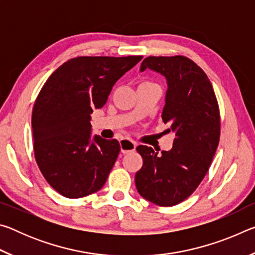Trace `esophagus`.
Returning <instances> with one entry per match:
<instances>
[{
    "instance_id": "obj_1",
    "label": "esophagus",
    "mask_w": 255,
    "mask_h": 255,
    "mask_svg": "<svg viewBox=\"0 0 255 255\" xmlns=\"http://www.w3.org/2000/svg\"><path fill=\"white\" fill-rule=\"evenodd\" d=\"M119 143H120V148H122V153L124 154L133 152L137 146L135 141L131 139H128V138H123V139H120Z\"/></svg>"
}]
</instances>
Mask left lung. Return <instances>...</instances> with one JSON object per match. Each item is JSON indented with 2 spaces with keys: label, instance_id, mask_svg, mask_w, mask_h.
Masks as SVG:
<instances>
[{
  "label": "left lung",
  "instance_id": "obj_1",
  "mask_svg": "<svg viewBox=\"0 0 255 255\" xmlns=\"http://www.w3.org/2000/svg\"><path fill=\"white\" fill-rule=\"evenodd\" d=\"M166 77L162 112L169 131L175 132L173 147L157 155L140 145L136 150L143 166L135 175L137 191L155 205L170 207L187 199L208 172L219 144L221 114L208 76L185 56H149L140 65Z\"/></svg>",
  "mask_w": 255,
  "mask_h": 255
}]
</instances>
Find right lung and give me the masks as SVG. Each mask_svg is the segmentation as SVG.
Returning <instances> with one entry per match:
<instances>
[{"instance_id": "add662e5", "label": "right lung", "mask_w": 255, "mask_h": 255, "mask_svg": "<svg viewBox=\"0 0 255 255\" xmlns=\"http://www.w3.org/2000/svg\"><path fill=\"white\" fill-rule=\"evenodd\" d=\"M143 56H80L62 64L42 86L32 109L33 152L47 182L66 198L105 185L120 152L117 139H91V115L106 105L120 77Z\"/></svg>"}]
</instances>
